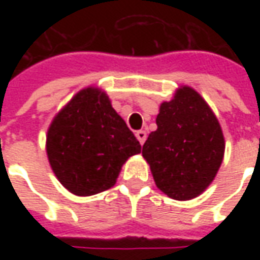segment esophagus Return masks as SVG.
<instances>
[{
  "instance_id": "obj_1",
  "label": "esophagus",
  "mask_w": 260,
  "mask_h": 260,
  "mask_svg": "<svg viewBox=\"0 0 260 260\" xmlns=\"http://www.w3.org/2000/svg\"><path fill=\"white\" fill-rule=\"evenodd\" d=\"M136 138H138V141H139V143L141 145H143L145 143V141H146V132L145 131H136Z\"/></svg>"
}]
</instances>
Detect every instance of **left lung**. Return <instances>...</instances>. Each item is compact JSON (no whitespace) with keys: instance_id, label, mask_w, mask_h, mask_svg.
I'll return each instance as SVG.
<instances>
[{"instance_id":"1","label":"left lung","mask_w":260,"mask_h":260,"mask_svg":"<svg viewBox=\"0 0 260 260\" xmlns=\"http://www.w3.org/2000/svg\"><path fill=\"white\" fill-rule=\"evenodd\" d=\"M156 124L142 156L160 191L191 201L206 191L223 163L225 142L217 117L195 89L181 86L160 104Z\"/></svg>"}]
</instances>
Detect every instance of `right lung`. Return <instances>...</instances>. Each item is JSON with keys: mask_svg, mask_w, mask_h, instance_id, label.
<instances>
[{"mask_svg": "<svg viewBox=\"0 0 260 260\" xmlns=\"http://www.w3.org/2000/svg\"><path fill=\"white\" fill-rule=\"evenodd\" d=\"M141 149L107 93L94 86L78 91L59 110L46 139L53 173L76 196L96 195L115 185L125 161Z\"/></svg>", "mask_w": 260, "mask_h": 260, "instance_id": "right-lung-1", "label": "right lung"}]
</instances>
